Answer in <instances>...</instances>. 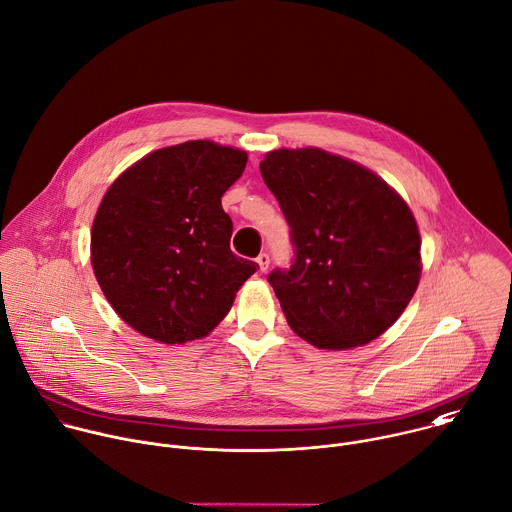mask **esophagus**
<instances>
[{
  "mask_svg": "<svg viewBox=\"0 0 512 512\" xmlns=\"http://www.w3.org/2000/svg\"><path fill=\"white\" fill-rule=\"evenodd\" d=\"M256 262H258L260 270H262V272H266V270H268V266H270V254L262 252V254L256 258Z\"/></svg>",
  "mask_w": 512,
  "mask_h": 512,
  "instance_id": "34e87169",
  "label": "esophagus"
}]
</instances>
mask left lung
<instances>
[{"label":"left lung","mask_w":512,"mask_h":512,"mask_svg":"<svg viewBox=\"0 0 512 512\" xmlns=\"http://www.w3.org/2000/svg\"><path fill=\"white\" fill-rule=\"evenodd\" d=\"M260 174L290 226L294 262L268 276L290 328L326 350L388 330L420 280V234L374 172L318 148L274 150Z\"/></svg>","instance_id":"obj_1"}]
</instances>
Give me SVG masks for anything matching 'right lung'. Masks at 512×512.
Returning a JSON list of instances; mask_svg holds the SVG:
<instances>
[{
	"instance_id": "right-lung-1",
	"label": "right lung",
	"mask_w": 512,
	"mask_h": 512,
	"mask_svg": "<svg viewBox=\"0 0 512 512\" xmlns=\"http://www.w3.org/2000/svg\"><path fill=\"white\" fill-rule=\"evenodd\" d=\"M244 150L192 140L128 168L92 226V266L118 316L140 334L182 344L210 334L258 270L230 250L224 192L242 176Z\"/></svg>"
}]
</instances>
